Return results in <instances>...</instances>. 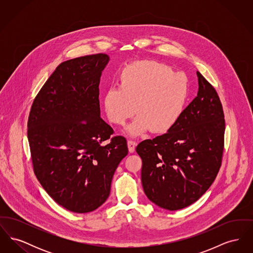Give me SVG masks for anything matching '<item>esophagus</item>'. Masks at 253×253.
I'll return each mask as SVG.
<instances>
[{
	"mask_svg": "<svg viewBox=\"0 0 253 253\" xmlns=\"http://www.w3.org/2000/svg\"><path fill=\"white\" fill-rule=\"evenodd\" d=\"M127 145H128V149H129V152H130V153H133V152H134V150H135V146H136V143H135L134 141H132V140H128Z\"/></svg>",
	"mask_w": 253,
	"mask_h": 253,
	"instance_id": "34e87169",
	"label": "esophagus"
}]
</instances>
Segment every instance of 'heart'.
I'll list each match as a JSON object with an SVG mask.
<instances>
[{"label": "heart", "mask_w": 253, "mask_h": 253, "mask_svg": "<svg viewBox=\"0 0 253 253\" xmlns=\"http://www.w3.org/2000/svg\"><path fill=\"white\" fill-rule=\"evenodd\" d=\"M120 88H111L103 97L109 121L122 126L135 113L138 117L127 128L132 136L151 130L164 133L178 122L189 95L186 76L164 63L137 60L119 73Z\"/></svg>", "instance_id": "b5f03b06"}]
</instances>
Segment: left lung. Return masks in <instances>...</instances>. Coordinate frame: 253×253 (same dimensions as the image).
I'll list each match as a JSON object with an SVG mask.
<instances>
[{
    "label": "left lung",
    "mask_w": 253,
    "mask_h": 253,
    "mask_svg": "<svg viewBox=\"0 0 253 253\" xmlns=\"http://www.w3.org/2000/svg\"><path fill=\"white\" fill-rule=\"evenodd\" d=\"M198 93L175 126L136 147L147 197L169 211L197 201L215 179L224 151L225 116L214 87L197 71Z\"/></svg>",
    "instance_id": "8db88e82"
}]
</instances>
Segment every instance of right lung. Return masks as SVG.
<instances>
[{
  "instance_id": "obj_1",
  "label": "right lung",
  "mask_w": 253,
  "mask_h": 253,
  "mask_svg": "<svg viewBox=\"0 0 253 253\" xmlns=\"http://www.w3.org/2000/svg\"><path fill=\"white\" fill-rule=\"evenodd\" d=\"M108 61L99 53L61 62L34 98L27 121L37 179L58 204L77 213L106 201L128 154L126 138L111 137L113 128L100 118L98 85Z\"/></svg>"
}]
</instances>
